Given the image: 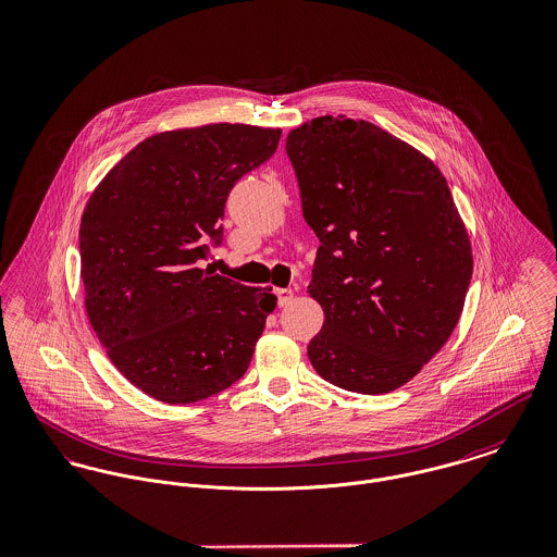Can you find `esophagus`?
Segmentation results:
<instances>
[{
    "mask_svg": "<svg viewBox=\"0 0 557 557\" xmlns=\"http://www.w3.org/2000/svg\"><path fill=\"white\" fill-rule=\"evenodd\" d=\"M293 297H295V290H293V288H277V290H275V299H277L280 307L288 305V302L293 300Z\"/></svg>",
    "mask_w": 557,
    "mask_h": 557,
    "instance_id": "34e87169",
    "label": "esophagus"
}]
</instances>
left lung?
<instances>
[{
	"label": "left lung",
	"instance_id": "8db88e82",
	"mask_svg": "<svg viewBox=\"0 0 557 557\" xmlns=\"http://www.w3.org/2000/svg\"><path fill=\"white\" fill-rule=\"evenodd\" d=\"M305 222L320 239L309 295L324 309L307 356L331 384L384 394L416 377L456 329L471 242L422 152L367 121L290 131Z\"/></svg>",
	"mask_w": 557,
	"mask_h": 557
}]
</instances>
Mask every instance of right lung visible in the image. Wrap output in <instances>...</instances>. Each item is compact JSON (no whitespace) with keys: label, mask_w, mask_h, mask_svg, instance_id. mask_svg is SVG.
<instances>
[{"label":"right lung","mask_w":557,"mask_h":557,"mask_svg":"<svg viewBox=\"0 0 557 557\" xmlns=\"http://www.w3.org/2000/svg\"><path fill=\"white\" fill-rule=\"evenodd\" d=\"M280 135L231 123L152 135L86 203L90 326L114 367L157 400H203L250 367L275 297L201 264L222 246L228 193L273 157Z\"/></svg>","instance_id":"right-lung-1"}]
</instances>
